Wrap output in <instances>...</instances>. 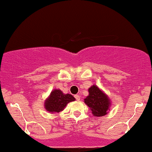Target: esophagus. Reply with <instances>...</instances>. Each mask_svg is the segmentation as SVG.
I'll return each instance as SVG.
<instances>
[{
	"mask_svg": "<svg viewBox=\"0 0 152 152\" xmlns=\"http://www.w3.org/2000/svg\"><path fill=\"white\" fill-rule=\"evenodd\" d=\"M75 99H76V100H77V101H79L80 99V96L78 95V94H75Z\"/></svg>",
	"mask_w": 152,
	"mask_h": 152,
	"instance_id": "esophagus-1",
	"label": "esophagus"
}]
</instances>
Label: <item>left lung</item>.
<instances>
[{"label":"left lung","mask_w":152,"mask_h":152,"mask_svg":"<svg viewBox=\"0 0 152 152\" xmlns=\"http://www.w3.org/2000/svg\"><path fill=\"white\" fill-rule=\"evenodd\" d=\"M89 95L85 99V103L90 108L96 117H102L107 114L110 101L106 94L95 85L89 88Z\"/></svg>","instance_id":"1"}]
</instances>
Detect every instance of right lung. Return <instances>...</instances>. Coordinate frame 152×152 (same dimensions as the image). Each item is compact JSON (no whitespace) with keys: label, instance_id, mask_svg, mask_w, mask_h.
Wrapping results in <instances>:
<instances>
[{"label":"right lung","instance_id":"obj_1","mask_svg":"<svg viewBox=\"0 0 152 152\" xmlns=\"http://www.w3.org/2000/svg\"><path fill=\"white\" fill-rule=\"evenodd\" d=\"M75 98L69 94H63L61 90H54L45 102L47 111L50 112H60L63 110L69 102L75 101Z\"/></svg>","mask_w":152,"mask_h":152}]
</instances>
